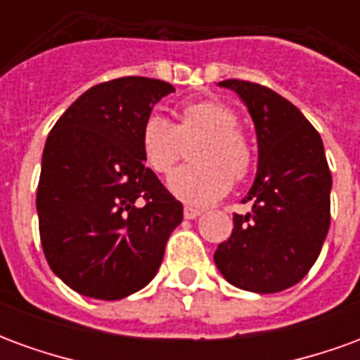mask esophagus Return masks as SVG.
Here are the masks:
<instances>
[{
	"instance_id": "esophagus-1",
	"label": "esophagus",
	"mask_w": 360,
	"mask_h": 360,
	"mask_svg": "<svg viewBox=\"0 0 360 360\" xmlns=\"http://www.w3.org/2000/svg\"><path fill=\"white\" fill-rule=\"evenodd\" d=\"M183 214H185V218H187V219H195V218H198L200 214H202V210H198V208H193V206H185Z\"/></svg>"
}]
</instances>
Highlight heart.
Returning a JSON list of instances; mask_svg holds the SVG:
<instances>
[{
  "instance_id": "obj_1",
  "label": "heart",
  "mask_w": 360,
  "mask_h": 360,
  "mask_svg": "<svg viewBox=\"0 0 360 360\" xmlns=\"http://www.w3.org/2000/svg\"><path fill=\"white\" fill-rule=\"evenodd\" d=\"M195 142L193 165L169 177V191L193 206L218 200L231 183H241L252 167V148L239 131V117L229 105L216 100L187 103L177 125L160 113L142 121L139 144L142 160L158 175H167L179 162L183 142Z\"/></svg>"
}]
</instances>
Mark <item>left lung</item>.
<instances>
[{"mask_svg": "<svg viewBox=\"0 0 360 360\" xmlns=\"http://www.w3.org/2000/svg\"><path fill=\"white\" fill-rule=\"evenodd\" d=\"M258 139V172L235 214L231 237L218 245L214 262L231 285L252 293H278L299 283L322 250L330 229L332 173L324 144L309 119L283 96L249 81L227 79Z\"/></svg>", "mask_w": 360, "mask_h": 360, "instance_id": "1", "label": "left lung"}]
</instances>
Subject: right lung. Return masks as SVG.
I'll return each mask as SVG.
<instances>
[{
	"label": "right lung",
	"mask_w": 360,
	"mask_h": 360,
	"mask_svg": "<svg viewBox=\"0 0 360 360\" xmlns=\"http://www.w3.org/2000/svg\"><path fill=\"white\" fill-rule=\"evenodd\" d=\"M169 82L121 77L75 100L48 134L36 193L48 264L77 293L117 301L148 285L183 204L144 167L139 134Z\"/></svg>",
	"instance_id": "obj_1"
}]
</instances>
